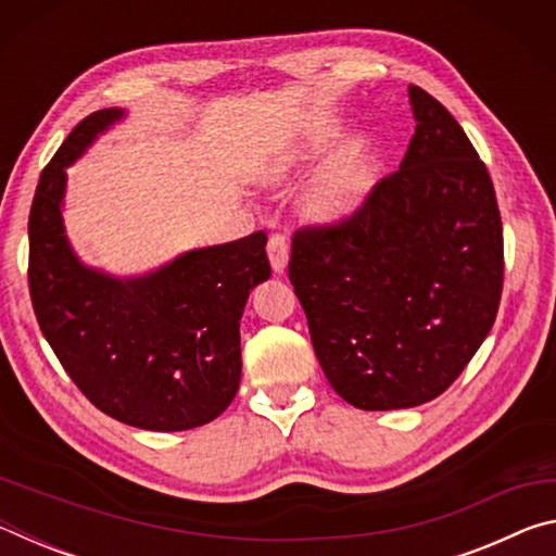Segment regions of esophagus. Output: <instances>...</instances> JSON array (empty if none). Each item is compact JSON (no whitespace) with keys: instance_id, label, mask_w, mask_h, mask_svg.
<instances>
[{"instance_id":"esophagus-1","label":"esophagus","mask_w":556,"mask_h":556,"mask_svg":"<svg viewBox=\"0 0 556 556\" xmlns=\"http://www.w3.org/2000/svg\"><path fill=\"white\" fill-rule=\"evenodd\" d=\"M267 255H269V265L275 269V275H281L287 269L289 262V244L285 235H271L267 242Z\"/></svg>"}]
</instances>
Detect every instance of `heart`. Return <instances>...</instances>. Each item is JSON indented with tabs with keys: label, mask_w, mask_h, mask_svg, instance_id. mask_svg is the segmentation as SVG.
Wrapping results in <instances>:
<instances>
[{
	"label": "heart",
	"mask_w": 556,
	"mask_h": 556,
	"mask_svg": "<svg viewBox=\"0 0 556 556\" xmlns=\"http://www.w3.org/2000/svg\"><path fill=\"white\" fill-rule=\"evenodd\" d=\"M304 154L306 147H299L291 154V162H296ZM287 172L289 166H279L271 178L281 181ZM365 195H368V168H365V159L361 154L351 152L338 156L306 186L304 195H301V213L312 223L336 225L361 211Z\"/></svg>",
	"instance_id": "obj_1"
}]
</instances>
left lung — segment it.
I'll return each instance as SVG.
<instances>
[{
    "instance_id": "8db88e82",
    "label": "left lung",
    "mask_w": 556,
    "mask_h": 556,
    "mask_svg": "<svg viewBox=\"0 0 556 556\" xmlns=\"http://www.w3.org/2000/svg\"><path fill=\"white\" fill-rule=\"evenodd\" d=\"M417 129L363 208L291 240L289 279L331 388L365 412L439 397L491 333L503 223L451 112L409 86Z\"/></svg>"
}]
</instances>
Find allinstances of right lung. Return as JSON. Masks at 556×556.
Masks as SVG:
<instances>
[{
	"label": "right lung",
	"mask_w": 556,
	"mask_h": 556,
	"mask_svg": "<svg viewBox=\"0 0 556 556\" xmlns=\"http://www.w3.org/2000/svg\"><path fill=\"white\" fill-rule=\"evenodd\" d=\"M119 119V108L92 112L41 172L29 215L31 304L55 357L100 412L137 429H195L240 388V318L271 275L267 235L188 250L137 277L86 265L63 225L65 168Z\"/></svg>",
	"instance_id": "obj_1"
}]
</instances>
